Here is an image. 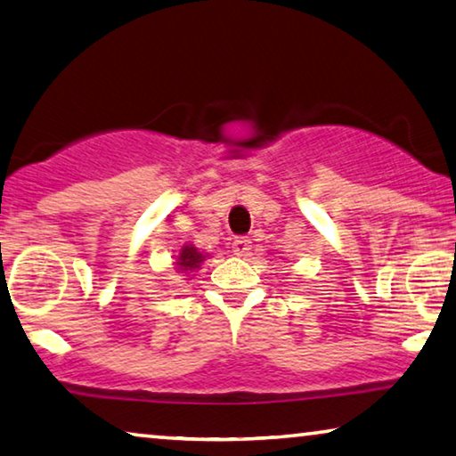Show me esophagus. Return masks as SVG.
<instances>
[{
    "label": "esophagus",
    "mask_w": 456,
    "mask_h": 456,
    "mask_svg": "<svg viewBox=\"0 0 456 456\" xmlns=\"http://www.w3.org/2000/svg\"><path fill=\"white\" fill-rule=\"evenodd\" d=\"M231 251H233V254H235L237 257L249 256L251 241L245 240V237H237V240H233V243H231Z\"/></svg>",
    "instance_id": "1"
}]
</instances>
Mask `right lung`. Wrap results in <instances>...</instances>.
I'll use <instances>...</instances> for the list:
<instances>
[{"mask_svg": "<svg viewBox=\"0 0 456 456\" xmlns=\"http://www.w3.org/2000/svg\"><path fill=\"white\" fill-rule=\"evenodd\" d=\"M208 257H211V254H205V251L194 248L192 243H186L178 249L172 265H175V272L178 276H184V280H191L194 276V272H199L202 262Z\"/></svg>", "mask_w": 456, "mask_h": 456, "instance_id": "1", "label": "right lung"}]
</instances>
